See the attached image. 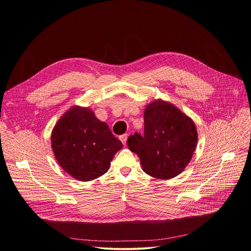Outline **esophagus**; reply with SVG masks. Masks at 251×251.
<instances>
[{
  "instance_id": "esophagus-1",
  "label": "esophagus",
  "mask_w": 251,
  "mask_h": 251,
  "mask_svg": "<svg viewBox=\"0 0 251 251\" xmlns=\"http://www.w3.org/2000/svg\"><path fill=\"white\" fill-rule=\"evenodd\" d=\"M127 139H128V134L127 133H124L120 136V140L121 142L123 143V145H126V142H127Z\"/></svg>"
}]
</instances>
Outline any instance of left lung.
<instances>
[{
	"label": "left lung",
	"instance_id": "8db88e82",
	"mask_svg": "<svg viewBox=\"0 0 251 251\" xmlns=\"http://www.w3.org/2000/svg\"><path fill=\"white\" fill-rule=\"evenodd\" d=\"M197 130L193 121L164 101L145 109L144 135L135 132L128 148L140 157L143 170L152 177L169 179L182 172L196 149Z\"/></svg>",
	"mask_w": 251,
	"mask_h": 251
}]
</instances>
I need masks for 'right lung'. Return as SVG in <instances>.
Returning a JSON list of instances; mask_svg holds the SVG:
<instances>
[{
    "mask_svg": "<svg viewBox=\"0 0 251 251\" xmlns=\"http://www.w3.org/2000/svg\"><path fill=\"white\" fill-rule=\"evenodd\" d=\"M52 148L61 168L82 181L107 172L110 161L123 145L109 127L88 108L73 107L55 125Z\"/></svg>",
    "mask_w": 251,
    "mask_h": 251,
    "instance_id": "1",
    "label": "right lung"
}]
</instances>
